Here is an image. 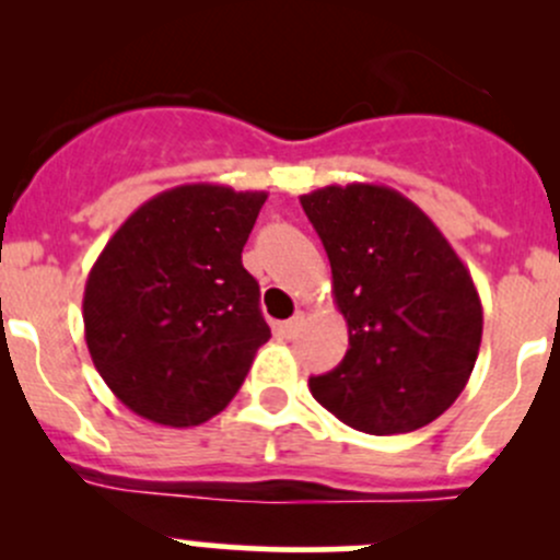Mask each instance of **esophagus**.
I'll return each mask as SVG.
<instances>
[{
	"label": "esophagus",
	"instance_id": "obj_1",
	"mask_svg": "<svg viewBox=\"0 0 560 560\" xmlns=\"http://www.w3.org/2000/svg\"><path fill=\"white\" fill-rule=\"evenodd\" d=\"M303 319H306V314H303V312H298L295 316H292V319L281 322V325H279V332H281V336H284V338H292V336H295V330H298V327L303 325Z\"/></svg>",
	"mask_w": 560,
	"mask_h": 560
}]
</instances>
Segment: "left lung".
<instances>
[{"instance_id":"left-lung-1","label":"left lung","mask_w":560,"mask_h":560,"mask_svg":"<svg viewBox=\"0 0 560 560\" xmlns=\"http://www.w3.org/2000/svg\"><path fill=\"white\" fill-rule=\"evenodd\" d=\"M332 270L349 349L308 389L349 428L409 433L455 404L482 341L471 273L420 206L382 184L301 195Z\"/></svg>"}]
</instances>
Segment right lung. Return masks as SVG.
Here are the masks:
<instances>
[{
    "label": "right lung",
    "instance_id": "right-lung-1",
    "mask_svg": "<svg viewBox=\"0 0 560 560\" xmlns=\"http://www.w3.org/2000/svg\"><path fill=\"white\" fill-rule=\"evenodd\" d=\"M265 191L184 184L145 200L107 241L83 292L94 369L156 425L211 420L270 338L241 262Z\"/></svg>",
    "mask_w": 560,
    "mask_h": 560
}]
</instances>
